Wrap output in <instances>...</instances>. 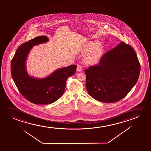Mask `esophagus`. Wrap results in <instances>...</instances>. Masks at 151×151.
<instances>
[{"instance_id": "esophagus-1", "label": "esophagus", "mask_w": 151, "mask_h": 151, "mask_svg": "<svg viewBox=\"0 0 151 151\" xmlns=\"http://www.w3.org/2000/svg\"><path fill=\"white\" fill-rule=\"evenodd\" d=\"M83 70V68L82 66L80 65H77V70L78 72H81Z\"/></svg>"}]
</instances>
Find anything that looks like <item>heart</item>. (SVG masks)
<instances>
[{"mask_svg": "<svg viewBox=\"0 0 151 151\" xmlns=\"http://www.w3.org/2000/svg\"><path fill=\"white\" fill-rule=\"evenodd\" d=\"M83 51L88 52L85 57V61L92 65L96 64L104 54L103 47L99 41L90 42L85 46Z\"/></svg>", "mask_w": 151, "mask_h": 151, "instance_id": "heart-1", "label": "heart"}]
</instances>
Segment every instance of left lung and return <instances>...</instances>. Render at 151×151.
Masks as SVG:
<instances>
[{
    "instance_id": "left-lung-1",
    "label": "left lung",
    "mask_w": 151,
    "mask_h": 151,
    "mask_svg": "<svg viewBox=\"0 0 151 151\" xmlns=\"http://www.w3.org/2000/svg\"><path fill=\"white\" fill-rule=\"evenodd\" d=\"M140 72L136 52L122 41L106 52L99 64L85 70L86 87L98 101L115 103L127 95L137 82Z\"/></svg>"
}]
</instances>
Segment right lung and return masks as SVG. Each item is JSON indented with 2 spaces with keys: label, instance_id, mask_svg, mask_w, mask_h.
<instances>
[{
  "label": "right lung",
  "instance_id": "1",
  "mask_svg": "<svg viewBox=\"0 0 151 151\" xmlns=\"http://www.w3.org/2000/svg\"><path fill=\"white\" fill-rule=\"evenodd\" d=\"M48 41L46 36H40L22 44L17 49L11 63L12 77L19 91L35 104H50L57 101L64 93L67 79L76 70V65H71L56 70L45 78L29 76L25 68L28 54L33 46Z\"/></svg>",
  "mask_w": 151,
  "mask_h": 151
}]
</instances>
